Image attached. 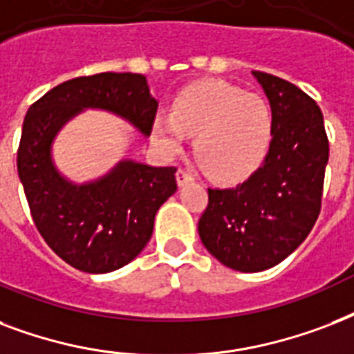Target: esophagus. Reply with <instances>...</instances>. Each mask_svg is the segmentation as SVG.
Returning <instances> with one entry per match:
<instances>
[{
  "mask_svg": "<svg viewBox=\"0 0 354 354\" xmlns=\"http://www.w3.org/2000/svg\"><path fill=\"white\" fill-rule=\"evenodd\" d=\"M192 180H194V177L186 169H177V185L185 186L188 183H192Z\"/></svg>",
  "mask_w": 354,
  "mask_h": 354,
  "instance_id": "34e87169",
  "label": "esophagus"
}]
</instances>
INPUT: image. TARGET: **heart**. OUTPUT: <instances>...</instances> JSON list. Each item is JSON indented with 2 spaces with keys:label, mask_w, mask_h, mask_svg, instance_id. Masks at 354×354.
<instances>
[{
  "label": "heart",
  "mask_w": 354,
  "mask_h": 354,
  "mask_svg": "<svg viewBox=\"0 0 354 354\" xmlns=\"http://www.w3.org/2000/svg\"><path fill=\"white\" fill-rule=\"evenodd\" d=\"M186 134L210 175L240 180L259 168L273 136V112L260 95L225 83H197L174 100L171 114L153 120V140L164 155H177Z\"/></svg>",
  "instance_id": "1"
}]
</instances>
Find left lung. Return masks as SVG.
<instances>
[{
    "label": "left lung",
    "mask_w": 354,
    "mask_h": 354,
    "mask_svg": "<svg viewBox=\"0 0 354 354\" xmlns=\"http://www.w3.org/2000/svg\"><path fill=\"white\" fill-rule=\"evenodd\" d=\"M273 112L264 164L234 188H208L197 231L231 270H270L308 236L322 210L328 140L322 109L295 84L253 72Z\"/></svg>",
    "instance_id": "left-lung-1"
}]
</instances>
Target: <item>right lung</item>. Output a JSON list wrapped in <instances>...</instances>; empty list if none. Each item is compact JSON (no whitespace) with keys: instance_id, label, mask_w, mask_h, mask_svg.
<instances>
[{"instance_id":"right-lung-1","label":"right lung","mask_w":354,"mask_h":354,"mask_svg":"<svg viewBox=\"0 0 354 354\" xmlns=\"http://www.w3.org/2000/svg\"><path fill=\"white\" fill-rule=\"evenodd\" d=\"M83 109L112 112L149 136L158 103L144 75L106 72L55 86L24 120L18 175L38 232L75 270L109 273L146 248L157 210L177 190V168L122 160L86 185L64 179L55 168L51 144Z\"/></svg>"}]
</instances>
